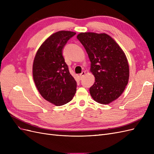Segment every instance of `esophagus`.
Returning a JSON list of instances; mask_svg holds the SVG:
<instances>
[{
	"label": "esophagus",
	"instance_id": "1",
	"mask_svg": "<svg viewBox=\"0 0 154 154\" xmlns=\"http://www.w3.org/2000/svg\"><path fill=\"white\" fill-rule=\"evenodd\" d=\"M85 71H83V72L80 74V77L81 80L83 78V76H85Z\"/></svg>",
	"mask_w": 154,
	"mask_h": 154
}]
</instances>
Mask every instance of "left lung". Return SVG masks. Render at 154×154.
Listing matches in <instances>:
<instances>
[{
  "instance_id": "obj_1",
  "label": "left lung",
  "mask_w": 154,
  "mask_h": 154,
  "mask_svg": "<svg viewBox=\"0 0 154 154\" xmlns=\"http://www.w3.org/2000/svg\"><path fill=\"white\" fill-rule=\"evenodd\" d=\"M77 38L87 51L95 77L89 89L92 98L105 105L118 99L129 79V66L123 50L105 33L81 32Z\"/></svg>"
}]
</instances>
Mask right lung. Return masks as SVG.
Masks as SVG:
<instances>
[{
    "mask_svg": "<svg viewBox=\"0 0 154 154\" xmlns=\"http://www.w3.org/2000/svg\"><path fill=\"white\" fill-rule=\"evenodd\" d=\"M76 32L60 31L51 35L35 55L32 76L37 89L45 100L57 106L71 101L77 83L69 72L62 50Z\"/></svg>",
    "mask_w": 154,
    "mask_h": 154,
    "instance_id": "right-lung-1",
    "label": "right lung"
}]
</instances>
